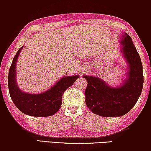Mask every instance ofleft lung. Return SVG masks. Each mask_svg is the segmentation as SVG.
Returning <instances> with one entry per match:
<instances>
[{"label": "left lung", "instance_id": "left-lung-1", "mask_svg": "<svg viewBox=\"0 0 151 151\" xmlns=\"http://www.w3.org/2000/svg\"><path fill=\"white\" fill-rule=\"evenodd\" d=\"M121 53L127 62V77L119 86H113L93 76H83L87 80L86 104L95 114L102 117H119L135 106L143 88L144 76L141 58L131 37L122 34Z\"/></svg>", "mask_w": 151, "mask_h": 151}]
</instances>
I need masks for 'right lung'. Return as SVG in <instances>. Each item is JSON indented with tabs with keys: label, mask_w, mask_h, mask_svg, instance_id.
<instances>
[{
	"label": "right lung",
	"mask_w": 151,
	"mask_h": 151,
	"mask_svg": "<svg viewBox=\"0 0 151 151\" xmlns=\"http://www.w3.org/2000/svg\"><path fill=\"white\" fill-rule=\"evenodd\" d=\"M23 46L16 53L8 74V87L12 101L24 114L34 117H47L54 115L60 108L64 92L79 78L78 75L60 78L46 91L33 94L20 89L16 81V62Z\"/></svg>",
	"instance_id": "right-lung-1"
}]
</instances>
